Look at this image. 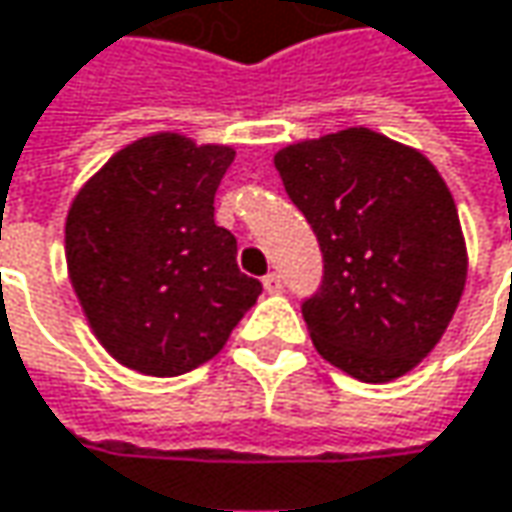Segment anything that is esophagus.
<instances>
[{
    "label": "esophagus",
    "instance_id": "esophagus-1",
    "mask_svg": "<svg viewBox=\"0 0 512 512\" xmlns=\"http://www.w3.org/2000/svg\"><path fill=\"white\" fill-rule=\"evenodd\" d=\"M263 290H266V293H281V275H278V272H269V275L263 278Z\"/></svg>",
    "mask_w": 512,
    "mask_h": 512
}]
</instances>
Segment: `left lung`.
<instances>
[{
    "label": "left lung",
    "instance_id": "1",
    "mask_svg": "<svg viewBox=\"0 0 512 512\" xmlns=\"http://www.w3.org/2000/svg\"><path fill=\"white\" fill-rule=\"evenodd\" d=\"M287 196L325 257L302 304L316 351L346 375L387 384L442 340L466 287V240L437 166L354 125L275 152Z\"/></svg>",
    "mask_w": 512,
    "mask_h": 512
}]
</instances>
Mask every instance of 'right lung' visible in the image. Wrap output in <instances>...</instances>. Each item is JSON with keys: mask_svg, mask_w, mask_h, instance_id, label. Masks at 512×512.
Listing matches in <instances>:
<instances>
[{"mask_svg": "<svg viewBox=\"0 0 512 512\" xmlns=\"http://www.w3.org/2000/svg\"><path fill=\"white\" fill-rule=\"evenodd\" d=\"M231 161V146L158 131L119 149L72 199V290L102 349L134 372L175 378L208 363L260 296L237 269L234 234L213 222Z\"/></svg>", "mask_w": 512, "mask_h": 512, "instance_id": "1", "label": "right lung"}]
</instances>
